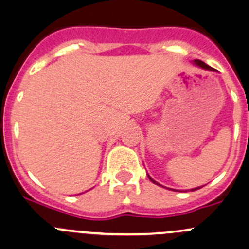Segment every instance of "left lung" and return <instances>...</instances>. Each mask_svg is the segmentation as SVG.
<instances>
[{
    "label": "left lung",
    "mask_w": 249,
    "mask_h": 249,
    "mask_svg": "<svg viewBox=\"0 0 249 249\" xmlns=\"http://www.w3.org/2000/svg\"><path fill=\"white\" fill-rule=\"evenodd\" d=\"M195 63H196L198 67H201V68L207 69V71H214V69L212 68V67H209L208 64H206V63H204V62H202V60H199V59H195ZM148 178H149V176H148ZM149 180H151L152 182L157 183L156 181H154L152 178H149ZM157 185H159V183H157ZM198 189H201V187H197V189H192V191H195V190H198Z\"/></svg>",
    "instance_id": "1"
}]
</instances>
